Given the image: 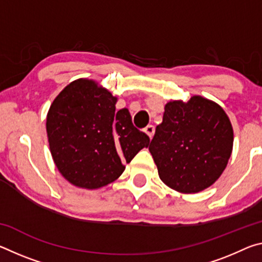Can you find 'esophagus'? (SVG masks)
I'll return each mask as SVG.
<instances>
[{
  "instance_id": "obj_1",
  "label": "esophagus",
  "mask_w": 262,
  "mask_h": 262,
  "mask_svg": "<svg viewBox=\"0 0 262 262\" xmlns=\"http://www.w3.org/2000/svg\"><path fill=\"white\" fill-rule=\"evenodd\" d=\"M144 132H145V134H147L150 137V139H152V136L155 134V126L148 125L147 127L144 128Z\"/></svg>"
}]
</instances>
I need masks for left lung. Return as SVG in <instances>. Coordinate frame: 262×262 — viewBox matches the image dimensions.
Instances as JSON below:
<instances>
[{"label": "left lung", "instance_id": "8db88e82", "mask_svg": "<svg viewBox=\"0 0 262 262\" xmlns=\"http://www.w3.org/2000/svg\"><path fill=\"white\" fill-rule=\"evenodd\" d=\"M233 130L220 105L200 96L165 105L149 150L159 178L180 193H198L220 178L232 151Z\"/></svg>", "mask_w": 262, "mask_h": 262}]
</instances>
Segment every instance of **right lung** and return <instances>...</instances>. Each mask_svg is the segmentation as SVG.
<instances>
[{
  "label": "right lung",
  "mask_w": 262,
  "mask_h": 262,
  "mask_svg": "<svg viewBox=\"0 0 262 262\" xmlns=\"http://www.w3.org/2000/svg\"><path fill=\"white\" fill-rule=\"evenodd\" d=\"M117 98L90 79L66 86L51 105L46 129L52 157L69 183L103 187L118 179L150 139L133 125L127 108L115 111Z\"/></svg>",
  "instance_id": "add662e5"
}]
</instances>
